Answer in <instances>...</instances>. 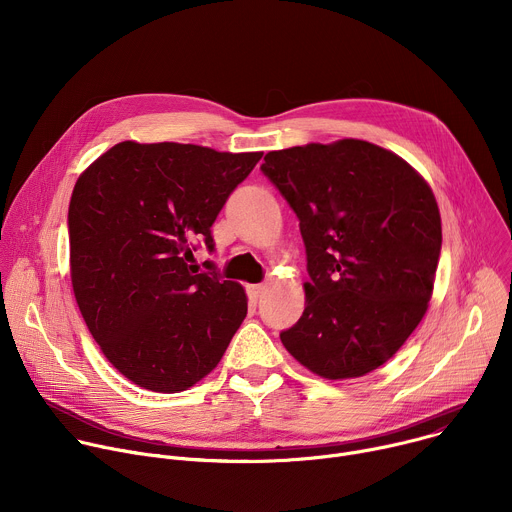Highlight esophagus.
<instances>
[{"label":"esophagus","instance_id":"34e87169","mask_svg":"<svg viewBox=\"0 0 512 512\" xmlns=\"http://www.w3.org/2000/svg\"><path fill=\"white\" fill-rule=\"evenodd\" d=\"M265 291V285L263 283H257V285H247V294L253 302H257L261 298V294Z\"/></svg>","mask_w":512,"mask_h":512}]
</instances>
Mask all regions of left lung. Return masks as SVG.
<instances>
[{
	"label": "left lung",
	"mask_w": 512,
	"mask_h": 512,
	"mask_svg": "<svg viewBox=\"0 0 512 512\" xmlns=\"http://www.w3.org/2000/svg\"><path fill=\"white\" fill-rule=\"evenodd\" d=\"M261 172L300 218L308 259L306 310L283 346L332 381L379 369L427 312L442 251L431 188L362 139L269 152Z\"/></svg>",
	"instance_id": "left-lung-1"
}]
</instances>
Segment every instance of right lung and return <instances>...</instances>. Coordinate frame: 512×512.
Segmentation results:
<instances>
[{
    "label": "right lung",
    "instance_id": "add662e5",
    "mask_svg": "<svg viewBox=\"0 0 512 512\" xmlns=\"http://www.w3.org/2000/svg\"><path fill=\"white\" fill-rule=\"evenodd\" d=\"M261 156L121 141L77 180L72 289L89 332L131 383L180 393L221 362L247 316L245 289L190 261L196 243L214 249L212 223Z\"/></svg>",
    "mask_w": 512,
    "mask_h": 512
}]
</instances>
